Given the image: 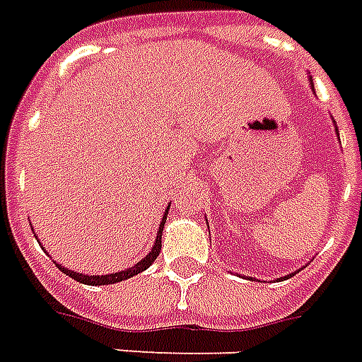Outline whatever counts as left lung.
Instances as JSON below:
<instances>
[{
    "mask_svg": "<svg viewBox=\"0 0 362 362\" xmlns=\"http://www.w3.org/2000/svg\"><path fill=\"white\" fill-rule=\"evenodd\" d=\"M310 81H311V77H310ZM311 87H313V81H311ZM336 132H338V129H336ZM292 275H294V273H291V275H285V277H281V279H288V277H292ZM250 279H252V277H250ZM281 279H277V281H281Z\"/></svg>",
    "mask_w": 362,
    "mask_h": 362,
    "instance_id": "1",
    "label": "left lung"
}]
</instances>
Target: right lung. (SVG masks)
Instances as JSON below:
<instances>
[{"label": "right lung", "mask_w": 362, "mask_h": 362, "mask_svg": "<svg viewBox=\"0 0 362 362\" xmlns=\"http://www.w3.org/2000/svg\"><path fill=\"white\" fill-rule=\"evenodd\" d=\"M169 206L170 205H167V209H165V214H163V220H161V224H159V231H157L156 243L151 245V250L144 256V258H142V260L136 262V264H134L132 267H129V269H121V272L107 273V275H87V273L71 272V269L64 267L62 264H59V262H54V264H57V267H59L60 272L66 273L68 277H71V279L77 281V283H83V285L104 286V285H114V283H121V281H125V279H131V277H134V275H138V273H142L144 269H148V267H150L151 264L156 262V258L159 256V252H161V233H163V228H165V222H167Z\"/></svg>", "instance_id": "1"}]
</instances>
